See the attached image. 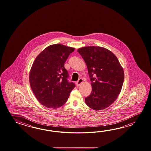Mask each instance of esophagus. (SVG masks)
<instances>
[{
	"label": "esophagus",
	"instance_id": "obj_1",
	"mask_svg": "<svg viewBox=\"0 0 151 151\" xmlns=\"http://www.w3.org/2000/svg\"><path fill=\"white\" fill-rule=\"evenodd\" d=\"M83 79H81V78H80L79 79V80L77 82V86H79V85H80L81 83H83Z\"/></svg>",
	"mask_w": 151,
	"mask_h": 151
}]
</instances>
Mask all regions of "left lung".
<instances>
[{"instance_id":"obj_1","label":"left lung","mask_w":151,"mask_h":151,"mask_svg":"<svg viewBox=\"0 0 151 151\" xmlns=\"http://www.w3.org/2000/svg\"><path fill=\"white\" fill-rule=\"evenodd\" d=\"M86 64L92 91L85 98L91 109H105L115 101L122 88L124 72L115 55L100 46H86L78 50Z\"/></svg>"}]
</instances>
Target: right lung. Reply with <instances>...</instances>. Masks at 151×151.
I'll return each instance as SVG.
<instances>
[{
	"mask_svg": "<svg viewBox=\"0 0 151 151\" xmlns=\"http://www.w3.org/2000/svg\"><path fill=\"white\" fill-rule=\"evenodd\" d=\"M74 48L61 44L50 45L41 52L32 64L29 81L32 92L42 105L60 107L67 101L74 83L68 81L65 63Z\"/></svg>",
	"mask_w": 151,
	"mask_h": 151,
	"instance_id": "right-lung-1",
	"label": "right lung"
}]
</instances>
